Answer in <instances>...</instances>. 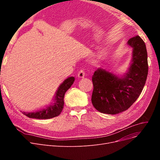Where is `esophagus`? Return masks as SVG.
Here are the masks:
<instances>
[{
    "mask_svg": "<svg viewBox=\"0 0 160 160\" xmlns=\"http://www.w3.org/2000/svg\"><path fill=\"white\" fill-rule=\"evenodd\" d=\"M78 77L79 78H83L85 77V72L83 70H80L78 72Z\"/></svg>",
    "mask_w": 160,
    "mask_h": 160,
    "instance_id": "34e87169",
    "label": "esophagus"
}]
</instances>
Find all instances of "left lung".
I'll list each match as a JSON object with an SVG mask.
<instances>
[{
	"instance_id": "1",
	"label": "left lung",
	"mask_w": 160,
	"mask_h": 160,
	"mask_svg": "<svg viewBox=\"0 0 160 160\" xmlns=\"http://www.w3.org/2000/svg\"><path fill=\"white\" fill-rule=\"evenodd\" d=\"M133 48L129 71L122 78L101 68L93 75L91 102L98 112L114 115L122 112L136 102L144 88L148 65L145 42L139 36L128 41Z\"/></svg>"
}]
</instances>
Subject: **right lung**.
I'll return each mask as SVG.
<instances>
[{"mask_svg":"<svg viewBox=\"0 0 160 160\" xmlns=\"http://www.w3.org/2000/svg\"><path fill=\"white\" fill-rule=\"evenodd\" d=\"M74 81V77L67 78L58 88L55 97V101L52 105L48 106L41 111L36 112L26 113L22 112L24 115L29 118H34L38 119H47L53 118L60 115L63 108L64 95L65 92L68 90Z\"/></svg>","mask_w":160,"mask_h":160,"instance_id":"1","label":"right lung"}]
</instances>
